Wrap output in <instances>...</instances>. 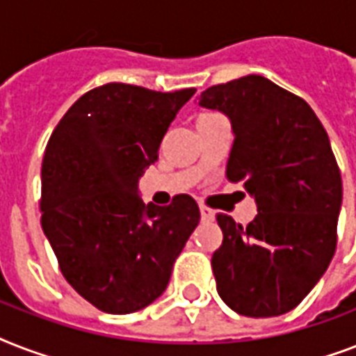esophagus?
Masks as SVG:
<instances>
[{
    "label": "esophagus",
    "instance_id": "34e87169",
    "mask_svg": "<svg viewBox=\"0 0 356 356\" xmlns=\"http://www.w3.org/2000/svg\"><path fill=\"white\" fill-rule=\"evenodd\" d=\"M200 212H201V220L203 222H214V211L212 209H209V207H200Z\"/></svg>",
    "mask_w": 356,
    "mask_h": 356
}]
</instances>
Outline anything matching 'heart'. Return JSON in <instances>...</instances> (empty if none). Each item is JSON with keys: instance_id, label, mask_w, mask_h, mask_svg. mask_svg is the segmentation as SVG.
<instances>
[{"instance_id": "1", "label": "heart", "mask_w": 356, "mask_h": 356, "mask_svg": "<svg viewBox=\"0 0 356 356\" xmlns=\"http://www.w3.org/2000/svg\"><path fill=\"white\" fill-rule=\"evenodd\" d=\"M203 116H211V114H203Z\"/></svg>"}]
</instances>
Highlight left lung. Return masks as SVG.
I'll return each mask as SVG.
<instances>
[{
    "label": "left lung",
    "instance_id": "1",
    "mask_svg": "<svg viewBox=\"0 0 356 356\" xmlns=\"http://www.w3.org/2000/svg\"><path fill=\"white\" fill-rule=\"evenodd\" d=\"M200 107L231 122L225 175L257 203L248 227L216 214L223 231L212 254L218 293L242 316L290 312L337 251L342 175L329 136L309 103L262 75L207 88Z\"/></svg>",
    "mask_w": 356,
    "mask_h": 356
}]
</instances>
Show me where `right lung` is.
Instances as JSON below:
<instances>
[{"label":"right lung","instance_id":"1","mask_svg":"<svg viewBox=\"0 0 356 356\" xmlns=\"http://www.w3.org/2000/svg\"><path fill=\"white\" fill-rule=\"evenodd\" d=\"M194 88L155 92L108 83L70 107L42 162V229L66 281L108 314L161 298L200 223L190 195L145 205L138 181Z\"/></svg>","mask_w":356,"mask_h":356}]
</instances>
